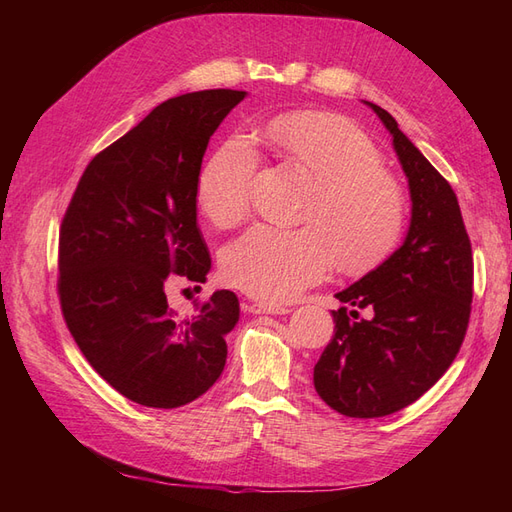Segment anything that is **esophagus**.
I'll return each instance as SVG.
<instances>
[{"label":"esophagus","instance_id":"obj_1","mask_svg":"<svg viewBox=\"0 0 512 512\" xmlns=\"http://www.w3.org/2000/svg\"><path fill=\"white\" fill-rule=\"evenodd\" d=\"M247 312L250 314H288L290 309L286 305H277V303H250L247 305Z\"/></svg>","mask_w":512,"mask_h":512}]
</instances>
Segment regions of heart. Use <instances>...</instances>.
<instances>
[{"mask_svg": "<svg viewBox=\"0 0 512 512\" xmlns=\"http://www.w3.org/2000/svg\"><path fill=\"white\" fill-rule=\"evenodd\" d=\"M265 138L316 181L301 230L258 224L222 252L224 280L262 301H288L337 265L348 273L376 267L404 235L408 196L371 136L354 121L320 111H288L267 121ZM260 166L252 138L230 136L205 162L196 205L215 226H232L252 205Z\"/></svg>", "mask_w": 512, "mask_h": 512, "instance_id": "1", "label": "heart"}]
</instances>
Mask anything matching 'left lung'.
Instances as JSON below:
<instances>
[{"label": "left lung", "mask_w": 512, "mask_h": 512, "mask_svg": "<svg viewBox=\"0 0 512 512\" xmlns=\"http://www.w3.org/2000/svg\"><path fill=\"white\" fill-rule=\"evenodd\" d=\"M371 106L408 177L412 218L404 245L335 297L354 306L333 312L335 333L314 367L322 401L352 418L399 412L451 367L468 331L474 260L457 196L399 130L391 113ZM369 306L372 318H358Z\"/></svg>", "instance_id": "left-lung-1"}]
</instances>
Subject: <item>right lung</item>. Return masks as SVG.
Instances as JSON below:
<instances>
[{
  "label": "right lung",
  "instance_id": "add662e5",
  "mask_svg": "<svg viewBox=\"0 0 512 512\" xmlns=\"http://www.w3.org/2000/svg\"><path fill=\"white\" fill-rule=\"evenodd\" d=\"M245 96L205 89L153 108L89 162L59 228L68 331L115 391L147 408L190 404L226 365L237 294L215 290L196 316L179 318L166 288L175 275L207 280L196 181L211 134Z\"/></svg>",
  "mask_w": 512,
  "mask_h": 512
}]
</instances>
